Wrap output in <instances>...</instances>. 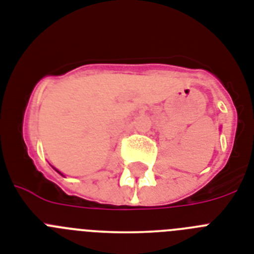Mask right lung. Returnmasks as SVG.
I'll use <instances>...</instances> for the list:
<instances>
[{
  "instance_id": "1",
  "label": "right lung",
  "mask_w": 254,
  "mask_h": 254,
  "mask_svg": "<svg viewBox=\"0 0 254 254\" xmlns=\"http://www.w3.org/2000/svg\"><path fill=\"white\" fill-rule=\"evenodd\" d=\"M55 170H56V168H55ZM56 171H57V170H56ZM57 172H59L60 175H63V174H61V172H60V171H57ZM63 176H64V175H63Z\"/></svg>"
}]
</instances>
